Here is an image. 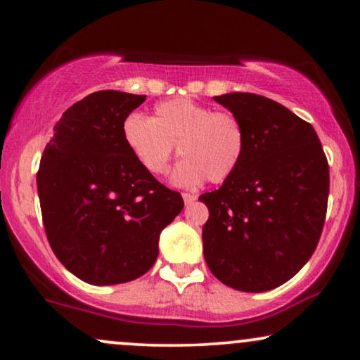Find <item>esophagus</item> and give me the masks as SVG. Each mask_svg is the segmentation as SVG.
<instances>
[{"label":"esophagus","mask_w":360,"mask_h":360,"mask_svg":"<svg viewBox=\"0 0 360 360\" xmlns=\"http://www.w3.org/2000/svg\"><path fill=\"white\" fill-rule=\"evenodd\" d=\"M181 196H184L185 205H191V203H193V201H196V198H198V196L193 195V193H184Z\"/></svg>","instance_id":"obj_1"}]
</instances>
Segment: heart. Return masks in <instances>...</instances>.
Returning a JSON list of instances; mask_svg holds the SVG:
<instances>
[{"instance_id": "obj_1", "label": "heart", "mask_w": 360, "mask_h": 360, "mask_svg": "<svg viewBox=\"0 0 360 360\" xmlns=\"http://www.w3.org/2000/svg\"><path fill=\"white\" fill-rule=\"evenodd\" d=\"M121 132L132 157L150 175L169 170L179 146L185 159L175 167L172 181L180 186L200 185L206 179L223 184L238 170L245 152V131L238 116L190 98L159 103L152 117L131 112Z\"/></svg>"}]
</instances>
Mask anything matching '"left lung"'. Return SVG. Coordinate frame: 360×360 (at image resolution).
Segmentation results:
<instances>
[{"mask_svg":"<svg viewBox=\"0 0 360 360\" xmlns=\"http://www.w3.org/2000/svg\"><path fill=\"white\" fill-rule=\"evenodd\" d=\"M214 101L245 131L238 170L203 193V254L211 274L240 292H267L300 272L316 249L328 210L329 165L316 131L254 93Z\"/></svg>","mask_w":360,"mask_h":360,"instance_id":"obj_1","label":"left lung"}]
</instances>
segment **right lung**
Instances as JSON below:
<instances>
[{"instance_id":"right-lung-1","label":"right lung","mask_w":360,"mask_h":360,"mask_svg":"<svg viewBox=\"0 0 360 360\" xmlns=\"http://www.w3.org/2000/svg\"><path fill=\"white\" fill-rule=\"evenodd\" d=\"M146 95L95 91L53 127L37 172L49 244L63 267L91 285L144 275L159 255V236L184 210L179 191L137 164L122 141V121Z\"/></svg>"}]
</instances>
